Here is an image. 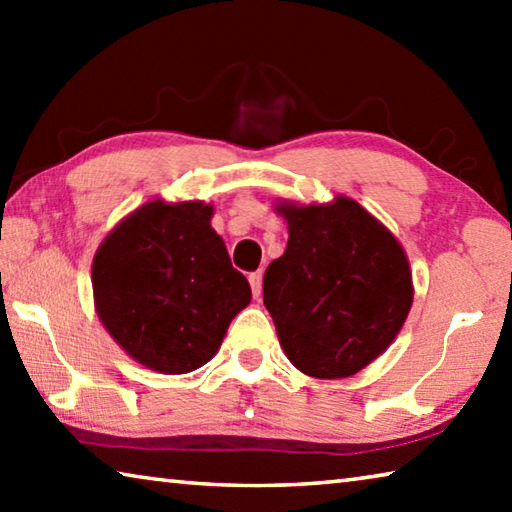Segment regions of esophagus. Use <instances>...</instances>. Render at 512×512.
Returning a JSON list of instances; mask_svg holds the SVG:
<instances>
[{"mask_svg": "<svg viewBox=\"0 0 512 512\" xmlns=\"http://www.w3.org/2000/svg\"><path fill=\"white\" fill-rule=\"evenodd\" d=\"M262 271H255L248 275V282H250V289H253V298L259 300V296H262Z\"/></svg>", "mask_w": 512, "mask_h": 512, "instance_id": "esophagus-1", "label": "esophagus"}]
</instances>
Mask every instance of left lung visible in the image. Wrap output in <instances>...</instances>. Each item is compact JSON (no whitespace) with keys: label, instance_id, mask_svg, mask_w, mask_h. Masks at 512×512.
Here are the masks:
<instances>
[{"label":"left lung","instance_id":"left-lung-1","mask_svg":"<svg viewBox=\"0 0 512 512\" xmlns=\"http://www.w3.org/2000/svg\"><path fill=\"white\" fill-rule=\"evenodd\" d=\"M289 244L264 273V305L289 361L309 377H350L400 332L413 302L402 246L359 203L280 205Z\"/></svg>","mask_w":512,"mask_h":512}]
</instances>
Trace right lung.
<instances>
[{"label":"right lung","mask_w":512,"mask_h":512,"mask_svg":"<svg viewBox=\"0 0 512 512\" xmlns=\"http://www.w3.org/2000/svg\"><path fill=\"white\" fill-rule=\"evenodd\" d=\"M198 201H151L121 221L94 255L99 318L135 361L185 375L210 361L230 320L250 302Z\"/></svg>","instance_id":"1"}]
</instances>
